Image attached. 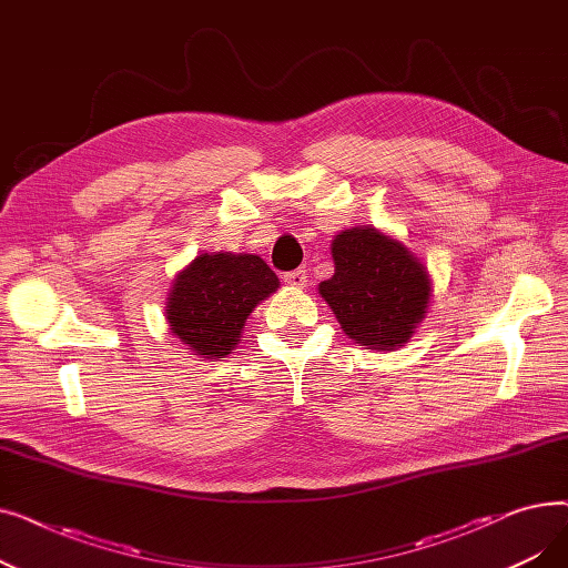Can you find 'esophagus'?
Instances as JSON below:
<instances>
[{
    "label": "esophagus",
    "instance_id": "34e87169",
    "mask_svg": "<svg viewBox=\"0 0 568 568\" xmlns=\"http://www.w3.org/2000/svg\"><path fill=\"white\" fill-rule=\"evenodd\" d=\"M283 281L290 285V287H296V290H304L308 285V272L306 268H294V272H287L283 276Z\"/></svg>",
    "mask_w": 568,
    "mask_h": 568
}]
</instances>
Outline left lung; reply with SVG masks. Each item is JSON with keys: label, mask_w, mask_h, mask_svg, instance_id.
I'll return each mask as SVG.
<instances>
[{"label": "left lung", "mask_w": 568, "mask_h": 568, "mask_svg": "<svg viewBox=\"0 0 568 568\" xmlns=\"http://www.w3.org/2000/svg\"><path fill=\"white\" fill-rule=\"evenodd\" d=\"M332 255L334 276L320 283V294L341 329L368 349L407 343L430 300L426 266L375 227L336 234Z\"/></svg>", "instance_id": "left-lung-1"}]
</instances>
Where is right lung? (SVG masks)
Returning <instances> with one entry per match:
<instances>
[{
  "label": "right lung",
  "instance_id": "obj_1",
  "mask_svg": "<svg viewBox=\"0 0 568 568\" xmlns=\"http://www.w3.org/2000/svg\"><path fill=\"white\" fill-rule=\"evenodd\" d=\"M276 287V274L257 255L204 253L176 276L165 315L189 349L223 359L242 338L251 311Z\"/></svg>",
  "mask_w": 568,
  "mask_h": 568
}]
</instances>
